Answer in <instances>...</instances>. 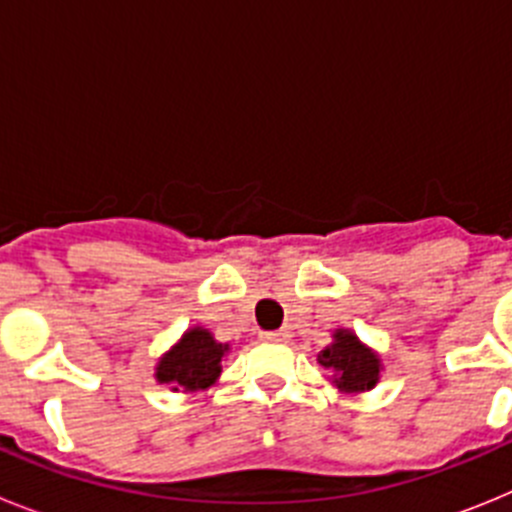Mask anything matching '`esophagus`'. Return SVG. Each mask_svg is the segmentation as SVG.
I'll return each mask as SVG.
<instances>
[{
  "label": "esophagus",
  "instance_id": "1",
  "mask_svg": "<svg viewBox=\"0 0 512 512\" xmlns=\"http://www.w3.org/2000/svg\"><path fill=\"white\" fill-rule=\"evenodd\" d=\"M261 341H274V343L289 341V330H264V333H261Z\"/></svg>",
  "mask_w": 512,
  "mask_h": 512
}]
</instances>
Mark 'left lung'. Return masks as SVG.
I'll list each match as a JSON object with an SVG mask.
<instances>
[{
	"mask_svg": "<svg viewBox=\"0 0 512 512\" xmlns=\"http://www.w3.org/2000/svg\"><path fill=\"white\" fill-rule=\"evenodd\" d=\"M336 341L323 348L318 354L320 366H325L328 372H333V382L338 384V390L346 392H364L372 390L379 379V359L361 346L359 338L348 330H338Z\"/></svg>",
	"mask_w": 512,
	"mask_h": 512,
	"instance_id": "obj_1",
	"label": "left lung"
}]
</instances>
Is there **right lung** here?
I'll return each instance as SVG.
<instances>
[{"mask_svg":"<svg viewBox=\"0 0 512 512\" xmlns=\"http://www.w3.org/2000/svg\"><path fill=\"white\" fill-rule=\"evenodd\" d=\"M228 346L217 343L210 330L192 328L156 366V379L171 384V390H205L223 372V356Z\"/></svg>","mask_w":512,"mask_h":512,"instance_id":"obj_1","label":"right lung"}]
</instances>
